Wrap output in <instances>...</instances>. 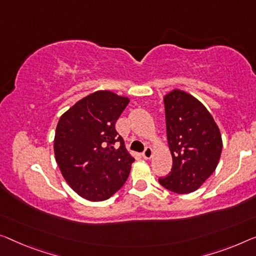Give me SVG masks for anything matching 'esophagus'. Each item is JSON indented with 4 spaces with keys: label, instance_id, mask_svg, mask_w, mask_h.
I'll return each mask as SVG.
<instances>
[{
    "label": "esophagus",
    "instance_id": "34e87169",
    "mask_svg": "<svg viewBox=\"0 0 256 256\" xmlns=\"http://www.w3.org/2000/svg\"><path fill=\"white\" fill-rule=\"evenodd\" d=\"M152 148L150 147L144 148V150L142 152V158L144 160H150V158H152Z\"/></svg>",
    "mask_w": 256,
    "mask_h": 256
}]
</instances>
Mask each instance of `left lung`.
<instances>
[{
    "mask_svg": "<svg viewBox=\"0 0 256 256\" xmlns=\"http://www.w3.org/2000/svg\"><path fill=\"white\" fill-rule=\"evenodd\" d=\"M164 109L172 168L158 182L178 194L194 192L218 164L223 147L220 128L206 106L184 90L166 94Z\"/></svg>",
    "mask_w": 256,
    "mask_h": 256,
    "instance_id": "1",
    "label": "left lung"
}]
</instances>
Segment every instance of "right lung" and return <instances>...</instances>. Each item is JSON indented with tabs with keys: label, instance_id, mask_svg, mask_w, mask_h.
<instances>
[{
	"label": "right lung",
	"instance_id": "add662e5",
	"mask_svg": "<svg viewBox=\"0 0 256 256\" xmlns=\"http://www.w3.org/2000/svg\"><path fill=\"white\" fill-rule=\"evenodd\" d=\"M128 102L112 92L98 90L60 118L54 140L56 162L70 188L87 200L109 199L128 177L134 158L115 126Z\"/></svg>",
	"mask_w": 256,
	"mask_h": 256
}]
</instances>
